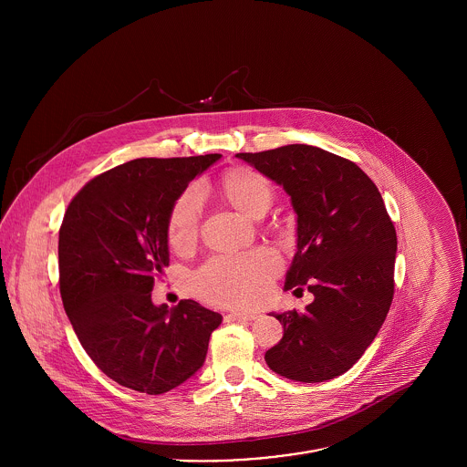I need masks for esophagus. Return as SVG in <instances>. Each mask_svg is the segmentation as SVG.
<instances>
[{"instance_id": "esophagus-1", "label": "esophagus", "mask_w": 467, "mask_h": 467, "mask_svg": "<svg viewBox=\"0 0 467 467\" xmlns=\"http://www.w3.org/2000/svg\"><path fill=\"white\" fill-rule=\"evenodd\" d=\"M257 315L255 313H228L224 317L226 322H246V320H255Z\"/></svg>"}]
</instances>
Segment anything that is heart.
<instances>
[{
  "label": "heart",
  "mask_w": 467,
  "mask_h": 467,
  "mask_svg": "<svg viewBox=\"0 0 467 467\" xmlns=\"http://www.w3.org/2000/svg\"><path fill=\"white\" fill-rule=\"evenodd\" d=\"M221 192L226 201L250 217H261L273 202V187L265 174L254 169H232L223 176ZM202 196L198 187L187 189L171 208L167 221L169 244L185 252L200 234ZM280 263L267 250H254L234 257H217L201 267L194 289L204 300L230 307H252L266 296L271 278Z\"/></svg>",
  "instance_id": "1"
}]
</instances>
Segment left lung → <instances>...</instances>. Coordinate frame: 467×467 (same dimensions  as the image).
Segmentation results:
<instances>
[{
	"mask_svg": "<svg viewBox=\"0 0 467 467\" xmlns=\"http://www.w3.org/2000/svg\"><path fill=\"white\" fill-rule=\"evenodd\" d=\"M235 156L291 198L296 254L284 289L315 295L304 313H271L284 336L267 350V367L302 383L341 376L374 341L394 296L398 235L383 198L354 161L320 147Z\"/></svg>",
	"mask_w": 467,
	"mask_h": 467,
	"instance_id": "left-lung-1",
	"label": "left lung"
}]
</instances>
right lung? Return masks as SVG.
Segmentation results:
<instances>
[{
    "mask_svg": "<svg viewBox=\"0 0 467 467\" xmlns=\"http://www.w3.org/2000/svg\"><path fill=\"white\" fill-rule=\"evenodd\" d=\"M219 158H138L93 178L67 204L59 230L65 311L93 363L136 392L165 394L192 378L223 322L194 300L169 309L150 298L169 266L171 208Z\"/></svg>",
    "mask_w": 467,
    "mask_h": 467,
    "instance_id": "obj_1",
    "label": "right lung"
}]
</instances>
